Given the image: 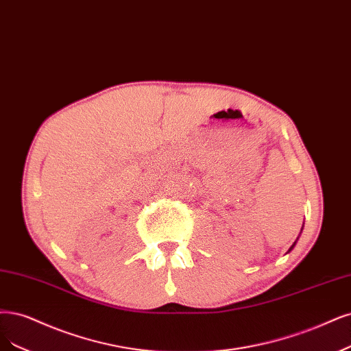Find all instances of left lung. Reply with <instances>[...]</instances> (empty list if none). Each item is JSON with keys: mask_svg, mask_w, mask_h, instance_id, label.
Here are the masks:
<instances>
[{"mask_svg": "<svg viewBox=\"0 0 351 351\" xmlns=\"http://www.w3.org/2000/svg\"><path fill=\"white\" fill-rule=\"evenodd\" d=\"M302 228H304V226H302ZM296 241H298V239H296ZM296 241H295V243H293V245H292L291 248H289V251H292V250H293V247H295V244H296ZM289 251H287V252H289Z\"/></svg>", "mask_w": 351, "mask_h": 351, "instance_id": "left-lung-1", "label": "left lung"}]
</instances>
